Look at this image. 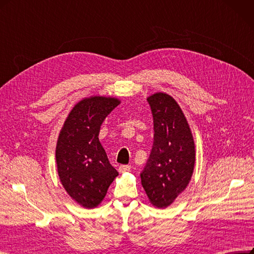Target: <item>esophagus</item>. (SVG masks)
Returning <instances> with one entry per match:
<instances>
[{
    "label": "esophagus",
    "instance_id": "obj_1",
    "mask_svg": "<svg viewBox=\"0 0 254 254\" xmlns=\"http://www.w3.org/2000/svg\"><path fill=\"white\" fill-rule=\"evenodd\" d=\"M130 166L129 165H121L120 167H119V171L121 172V173H124V172H128V171H130Z\"/></svg>",
    "mask_w": 254,
    "mask_h": 254
}]
</instances>
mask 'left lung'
Here are the masks:
<instances>
[{"mask_svg": "<svg viewBox=\"0 0 254 254\" xmlns=\"http://www.w3.org/2000/svg\"><path fill=\"white\" fill-rule=\"evenodd\" d=\"M153 117V145L141 173L150 203L166 208L186 189L195 163L194 141L188 122L172 97L157 92L147 99Z\"/></svg>", "mask_w": 254, "mask_h": 254, "instance_id": "1", "label": "left lung"}]
</instances>
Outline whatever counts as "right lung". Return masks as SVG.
I'll return each mask as SVG.
<instances>
[{
	"label": "right lung",
	"mask_w": 254,
	"mask_h": 254,
	"mask_svg": "<svg viewBox=\"0 0 254 254\" xmlns=\"http://www.w3.org/2000/svg\"><path fill=\"white\" fill-rule=\"evenodd\" d=\"M121 103L116 98L90 97L78 102L61 130L56 160L67 193L85 208L97 207L119 172L99 141L101 125Z\"/></svg>",
	"instance_id": "right-lung-1"
}]
</instances>
